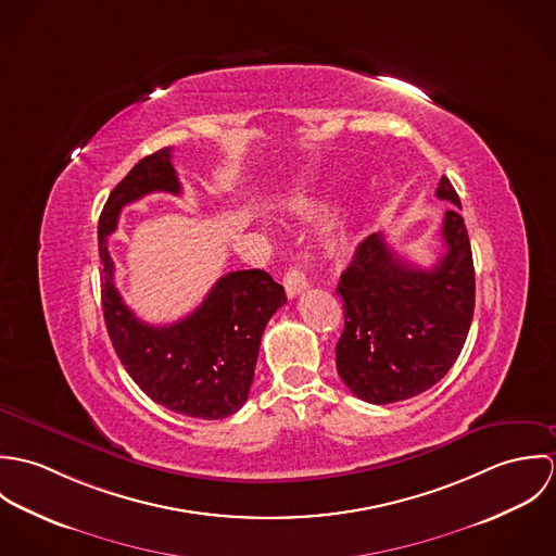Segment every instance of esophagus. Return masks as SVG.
<instances>
[{"instance_id": "1", "label": "esophagus", "mask_w": 556, "mask_h": 556, "mask_svg": "<svg viewBox=\"0 0 556 556\" xmlns=\"http://www.w3.org/2000/svg\"><path fill=\"white\" fill-rule=\"evenodd\" d=\"M308 289V278L304 271L300 269H289L285 274V291L289 298H295L300 293H304Z\"/></svg>"}]
</instances>
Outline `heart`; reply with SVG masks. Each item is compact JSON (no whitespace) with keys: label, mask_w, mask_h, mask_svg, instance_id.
<instances>
[{"label":"heart","mask_w":556,"mask_h":556,"mask_svg":"<svg viewBox=\"0 0 556 556\" xmlns=\"http://www.w3.org/2000/svg\"><path fill=\"white\" fill-rule=\"evenodd\" d=\"M291 212H293L295 216H300V218H311L313 214H317L318 203L317 201H313V199H298V201L293 203ZM346 245H349V236H346L344 229H338V231H333V233L327 238V250H329L331 254H342V252L346 250Z\"/></svg>","instance_id":"b5f03b06"}]
</instances>
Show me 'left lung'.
<instances>
[{
  "label": "left lung",
  "mask_w": 556,
  "mask_h": 556,
  "mask_svg": "<svg viewBox=\"0 0 556 556\" xmlns=\"http://www.w3.org/2000/svg\"><path fill=\"white\" fill-rule=\"evenodd\" d=\"M437 197L460 210L445 175ZM458 210L445 212V252L432 269L400 258L381 233H372L342 271L336 293L344 302V329L336 368L355 396L370 404L417 396L458 359L476 308L471 241Z\"/></svg>",
  "instance_id": "1"
}]
</instances>
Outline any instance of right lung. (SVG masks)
<instances>
[{"label": "right lung", "instance_id": "obj_1", "mask_svg": "<svg viewBox=\"0 0 556 556\" xmlns=\"http://www.w3.org/2000/svg\"><path fill=\"white\" fill-rule=\"evenodd\" d=\"M170 159L173 148H164L139 160L106 199L98 220L102 313L119 362L148 396L179 415L223 419L248 400L261 336L287 295L267 271L239 269L223 276L203 304L177 323L156 327L132 315L113 282L106 238L124 205L150 192H181Z\"/></svg>", "mask_w": 556, "mask_h": 556}]
</instances>
